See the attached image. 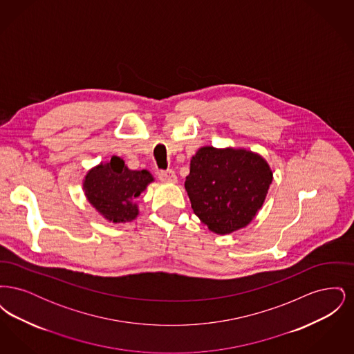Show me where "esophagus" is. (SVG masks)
<instances>
[{"instance_id": "1", "label": "esophagus", "mask_w": 354, "mask_h": 354, "mask_svg": "<svg viewBox=\"0 0 354 354\" xmlns=\"http://www.w3.org/2000/svg\"><path fill=\"white\" fill-rule=\"evenodd\" d=\"M158 178L162 180V182H166V183H176L178 178L175 175V172L172 169H166V171H159L158 172Z\"/></svg>"}]
</instances>
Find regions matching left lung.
Listing matches in <instances>:
<instances>
[{"mask_svg":"<svg viewBox=\"0 0 354 354\" xmlns=\"http://www.w3.org/2000/svg\"><path fill=\"white\" fill-rule=\"evenodd\" d=\"M272 183L257 153L202 147L191 159L185 191L195 215L220 235L245 227L261 208Z\"/></svg>","mask_w":354,"mask_h":354,"instance_id":"8db88e82","label":"left lung"}]
</instances>
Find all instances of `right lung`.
Here are the masks:
<instances>
[{
    "instance_id": "right-lung-1",
    "label": "right lung",
    "mask_w": 354,
    "mask_h": 354,
    "mask_svg": "<svg viewBox=\"0 0 354 354\" xmlns=\"http://www.w3.org/2000/svg\"><path fill=\"white\" fill-rule=\"evenodd\" d=\"M152 180L149 171L129 169L120 158L113 156L107 165L88 171L84 192L88 202L106 219L124 223L136 218L138 207L134 201Z\"/></svg>"
}]
</instances>
